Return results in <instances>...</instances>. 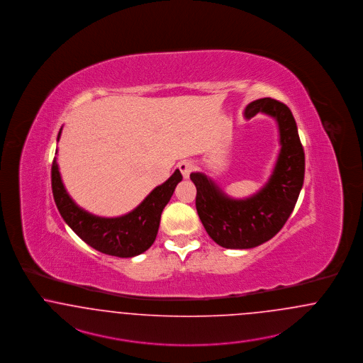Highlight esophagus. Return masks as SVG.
Segmentation results:
<instances>
[{"label": "esophagus", "instance_id": "1", "mask_svg": "<svg viewBox=\"0 0 363 363\" xmlns=\"http://www.w3.org/2000/svg\"><path fill=\"white\" fill-rule=\"evenodd\" d=\"M194 168H195V164L191 160H184L179 164V171L182 172L184 179H189V174L194 171Z\"/></svg>", "mask_w": 363, "mask_h": 363}]
</instances>
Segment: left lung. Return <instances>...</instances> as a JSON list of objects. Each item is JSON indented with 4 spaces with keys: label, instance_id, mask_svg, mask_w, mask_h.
<instances>
[{
    "label": "left lung",
    "instance_id": "1",
    "mask_svg": "<svg viewBox=\"0 0 363 363\" xmlns=\"http://www.w3.org/2000/svg\"><path fill=\"white\" fill-rule=\"evenodd\" d=\"M259 112L277 121L281 143L277 164L263 189L250 198L233 199L205 174H189L206 232L229 250L255 248L275 236L293 213L303 184L305 153L291 111L284 103L264 97L250 103L244 116L251 119Z\"/></svg>",
    "mask_w": 363,
    "mask_h": 363
}]
</instances>
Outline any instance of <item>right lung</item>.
I'll use <instances>...</instances> for the list:
<instances>
[{
	"instance_id": "1",
	"label": "right lung",
	"mask_w": 363,
	"mask_h": 363,
	"mask_svg": "<svg viewBox=\"0 0 363 363\" xmlns=\"http://www.w3.org/2000/svg\"><path fill=\"white\" fill-rule=\"evenodd\" d=\"M61 131L62 128L57 141H60ZM182 179L180 171L176 169L165 183L153 189L133 211L122 217L103 218L85 211L69 196L63 186L57 157L52 160L51 167L52 195L65 222L96 251L118 257H134L152 247L157 236L161 213Z\"/></svg>"
}]
</instances>
